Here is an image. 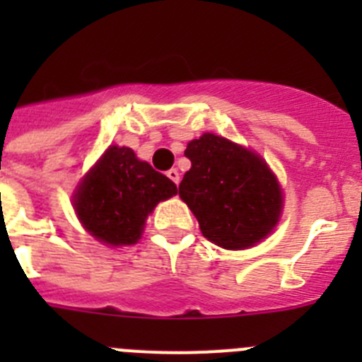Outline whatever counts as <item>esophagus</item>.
I'll use <instances>...</instances> for the list:
<instances>
[{
  "mask_svg": "<svg viewBox=\"0 0 362 362\" xmlns=\"http://www.w3.org/2000/svg\"><path fill=\"white\" fill-rule=\"evenodd\" d=\"M166 175H168L175 185H179V181H181V174L177 172V168H170V170L166 172Z\"/></svg>",
  "mask_w": 362,
  "mask_h": 362,
  "instance_id": "34e87169",
  "label": "esophagus"
}]
</instances>
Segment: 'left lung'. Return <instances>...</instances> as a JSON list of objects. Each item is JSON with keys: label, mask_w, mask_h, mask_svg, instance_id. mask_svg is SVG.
<instances>
[{"label": "left lung", "mask_w": 362, "mask_h": 362, "mask_svg": "<svg viewBox=\"0 0 362 362\" xmlns=\"http://www.w3.org/2000/svg\"><path fill=\"white\" fill-rule=\"evenodd\" d=\"M185 156L192 166L179 185V197L209 241L245 250L276 228L283 190L259 153L206 132L188 143Z\"/></svg>", "instance_id": "1"}]
</instances>
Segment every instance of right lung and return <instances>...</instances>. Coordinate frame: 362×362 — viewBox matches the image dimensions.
<instances>
[{
    "label": "right lung",
    "mask_w": 362,
    "mask_h": 362,
    "mask_svg": "<svg viewBox=\"0 0 362 362\" xmlns=\"http://www.w3.org/2000/svg\"><path fill=\"white\" fill-rule=\"evenodd\" d=\"M175 194L174 181L137 159L132 148L112 145L81 179L72 203L92 238L124 246L141 239L148 214Z\"/></svg>",
    "instance_id": "obj_1"
}]
</instances>
